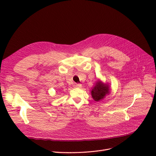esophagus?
Wrapping results in <instances>:
<instances>
[{"instance_id": "34e87169", "label": "esophagus", "mask_w": 156, "mask_h": 156, "mask_svg": "<svg viewBox=\"0 0 156 156\" xmlns=\"http://www.w3.org/2000/svg\"><path fill=\"white\" fill-rule=\"evenodd\" d=\"M74 87L75 88H81L82 85H81V84H75Z\"/></svg>"}]
</instances>
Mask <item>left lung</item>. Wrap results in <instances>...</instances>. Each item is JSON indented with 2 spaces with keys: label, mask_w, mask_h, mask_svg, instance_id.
<instances>
[{
  "label": "left lung",
  "mask_w": 156,
  "mask_h": 156,
  "mask_svg": "<svg viewBox=\"0 0 156 156\" xmlns=\"http://www.w3.org/2000/svg\"><path fill=\"white\" fill-rule=\"evenodd\" d=\"M110 88L108 84L103 83L101 81H98L96 85L93 87L91 91L92 98L96 101H100L109 94Z\"/></svg>",
  "instance_id": "8db88e82"
}]
</instances>
